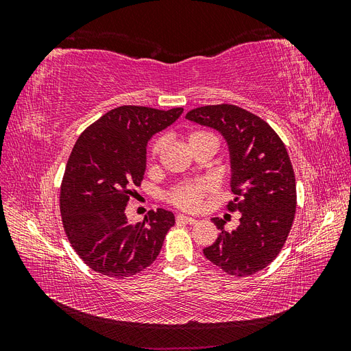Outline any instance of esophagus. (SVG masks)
<instances>
[{
  "mask_svg": "<svg viewBox=\"0 0 351 351\" xmlns=\"http://www.w3.org/2000/svg\"><path fill=\"white\" fill-rule=\"evenodd\" d=\"M177 222H182V224H196V219L192 218V217H187V215H183V214H178L177 215Z\"/></svg>",
  "mask_w": 351,
  "mask_h": 351,
  "instance_id": "34e87169",
  "label": "esophagus"
}]
</instances>
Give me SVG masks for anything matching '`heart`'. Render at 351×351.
<instances>
[{"mask_svg": "<svg viewBox=\"0 0 351 351\" xmlns=\"http://www.w3.org/2000/svg\"><path fill=\"white\" fill-rule=\"evenodd\" d=\"M210 136L212 134L208 132H202V130L192 132L187 136V143L190 146V145H193L202 139H205V137H210ZM162 146H164V137H156L149 147L151 158H156L158 154L161 152ZM206 192H208V186L205 183L186 184V186L178 187L173 193V202L177 206L183 208V209H196L200 205V200Z\"/></svg>", "mask_w": 351, "mask_h": 351, "instance_id": "heart-1", "label": "heart"}]
</instances>
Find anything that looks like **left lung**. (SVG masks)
Instances as JSON below:
<instances>
[{
  "mask_svg": "<svg viewBox=\"0 0 351 351\" xmlns=\"http://www.w3.org/2000/svg\"><path fill=\"white\" fill-rule=\"evenodd\" d=\"M186 119L226 139L236 195L227 208L241 214L232 231L224 230L222 219H212L221 232L204 254L224 272L249 277L278 256L291 230L297 196L290 156L267 121L236 105H206L189 111Z\"/></svg>",
  "mask_w": 351,
  "mask_h": 351,
  "instance_id": "1",
  "label": "left lung"
}]
</instances>
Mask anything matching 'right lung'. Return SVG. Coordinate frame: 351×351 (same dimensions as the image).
<instances>
[{"label":"right lung","mask_w":351,"mask_h":351,"mask_svg":"<svg viewBox=\"0 0 351 351\" xmlns=\"http://www.w3.org/2000/svg\"><path fill=\"white\" fill-rule=\"evenodd\" d=\"M182 114L123 105L79 136L62 177L60 210L71 247L92 271L123 280L161 252L173 212L149 210L143 222L130 224L125 206L143 178L147 142Z\"/></svg>","instance_id":"right-lung-1"}]
</instances>
